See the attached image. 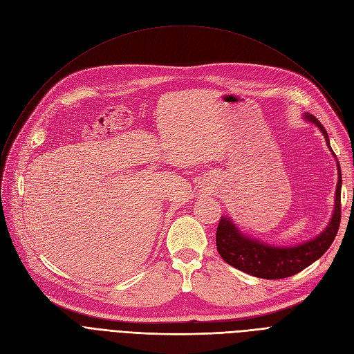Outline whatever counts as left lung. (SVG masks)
Returning a JSON list of instances; mask_svg holds the SVG:
<instances>
[{"label":"left lung","instance_id":"1","mask_svg":"<svg viewBox=\"0 0 354 354\" xmlns=\"http://www.w3.org/2000/svg\"><path fill=\"white\" fill-rule=\"evenodd\" d=\"M303 118L320 129V132L324 135L326 143L331 151L328 135L324 126L317 120V118L310 113H306ZM331 153L334 155L333 151ZM337 174L339 180L336 199H334V212L327 228L319 236L306 241L304 244H299L295 247H275L244 235L236 228L231 218L221 216L216 230V250L222 259L239 271H244L258 278H267V280H280V278L291 277L303 271L314 261H317L330 248L340 227L342 171L339 162Z\"/></svg>","mask_w":354,"mask_h":354}]
</instances>
